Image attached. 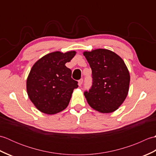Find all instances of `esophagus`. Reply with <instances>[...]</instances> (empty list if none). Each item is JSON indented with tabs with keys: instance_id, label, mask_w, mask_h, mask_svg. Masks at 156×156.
<instances>
[{
	"instance_id": "obj_1",
	"label": "esophagus",
	"mask_w": 156,
	"mask_h": 156,
	"mask_svg": "<svg viewBox=\"0 0 156 156\" xmlns=\"http://www.w3.org/2000/svg\"><path fill=\"white\" fill-rule=\"evenodd\" d=\"M82 83H83V79L81 78L80 80H78V85L80 86V87H81L82 84Z\"/></svg>"
}]
</instances>
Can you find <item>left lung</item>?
Returning a JSON list of instances; mask_svg holds the SVG:
<instances>
[{
  "label": "left lung",
  "mask_w": 156,
  "mask_h": 156,
  "mask_svg": "<svg viewBox=\"0 0 156 156\" xmlns=\"http://www.w3.org/2000/svg\"><path fill=\"white\" fill-rule=\"evenodd\" d=\"M83 54L92 69V87L84 92L88 103L102 113L116 111L129 91L130 75L124 61L105 49L84 51Z\"/></svg>",
  "instance_id": "8db88e82"
}]
</instances>
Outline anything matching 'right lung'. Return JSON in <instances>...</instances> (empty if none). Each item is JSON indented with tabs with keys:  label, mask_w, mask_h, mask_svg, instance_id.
Masks as SVG:
<instances>
[{
	"label": "right lung",
	"mask_w": 156,
	"mask_h": 156,
	"mask_svg": "<svg viewBox=\"0 0 156 156\" xmlns=\"http://www.w3.org/2000/svg\"><path fill=\"white\" fill-rule=\"evenodd\" d=\"M76 51L52 52L33 66L27 80L29 98L39 111L48 115L58 113L68 107L78 82L72 78V70L65 66Z\"/></svg>",
	"instance_id": "obj_1"
}]
</instances>
